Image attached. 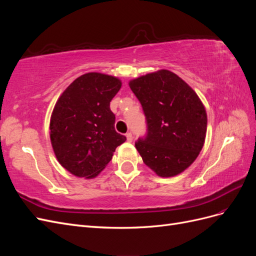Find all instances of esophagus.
Listing matches in <instances>:
<instances>
[{
  "label": "esophagus",
  "mask_w": 256,
  "mask_h": 256,
  "mask_svg": "<svg viewBox=\"0 0 256 256\" xmlns=\"http://www.w3.org/2000/svg\"><path fill=\"white\" fill-rule=\"evenodd\" d=\"M126 138H127V141H128V142H132V140H134L132 134H131V132H127V134H126Z\"/></svg>",
  "instance_id": "1"
}]
</instances>
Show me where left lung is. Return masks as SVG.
<instances>
[{
    "label": "left lung",
    "instance_id": "obj_1",
    "mask_svg": "<svg viewBox=\"0 0 256 256\" xmlns=\"http://www.w3.org/2000/svg\"><path fill=\"white\" fill-rule=\"evenodd\" d=\"M141 102L146 134L136 147L143 162L161 177L184 171L204 145L207 115L189 85L168 70L148 74L129 82Z\"/></svg>",
    "mask_w": 256,
    "mask_h": 256
}]
</instances>
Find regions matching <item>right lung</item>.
Returning a JSON list of instances; mask_svg holds the SVG:
<instances>
[{
	"instance_id": "add662e5",
	"label": "right lung",
	"mask_w": 256,
	"mask_h": 256,
	"mask_svg": "<svg viewBox=\"0 0 256 256\" xmlns=\"http://www.w3.org/2000/svg\"><path fill=\"white\" fill-rule=\"evenodd\" d=\"M122 82L112 76L85 74L64 90L54 106L50 138L62 166L78 177L97 176L126 141L116 132L110 102Z\"/></svg>"
}]
</instances>
